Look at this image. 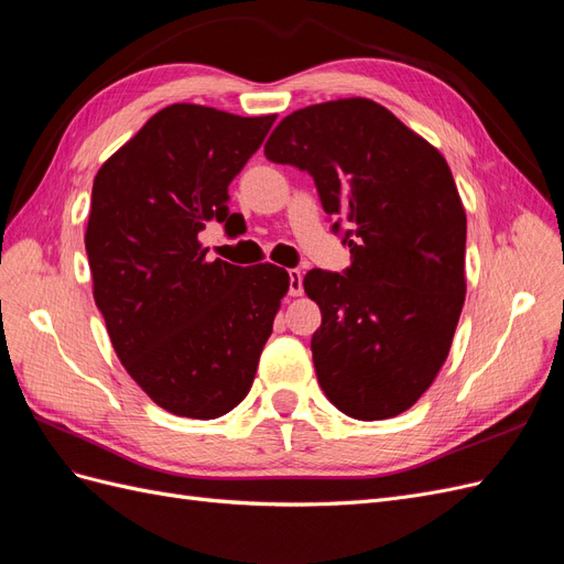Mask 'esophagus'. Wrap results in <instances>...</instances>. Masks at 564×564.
Returning <instances> with one entry per match:
<instances>
[{"instance_id":"esophagus-1","label":"esophagus","mask_w":564,"mask_h":564,"mask_svg":"<svg viewBox=\"0 0 564 564\" xmlns=\"http://www.w3.org/2000/svg\"><path fill=\"white\" fill-rule=\"evenodd\" d=\"M289 294L301 296L303 294V275L301 270H289Z\"/></svg>"}]
</instances>
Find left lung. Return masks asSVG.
<instances>
[{
    "label": "left lung",
    "instance_id": "left-lung-1",
    "mask_svg": "<svg viewBox=\"0 0 564 564\" xmlns=\"http://www.w3.org/2000/svg\"><path fill=\"white\" fill-rule=\"evenodd\" d=\"M265 158L313 176L350 247L344 272L303 278L322 313L324 395L360 421L406 412L445 365L466 299V212L445 158L369 98L286 115Z\"/></svg>",
    "mask_w": 564,
    "mask_h": 564
}]
</instances>
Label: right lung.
Masks as SVG:
<instances>
[{"label": "right lung", "instance_id": "1", "mask_svg": "<svg viewBox=\"0 0 564 564\" xmlns=\"http://www.w3.org/2000/svg\"><path fill=\"white\" fill-rule=\"evenodd\" d=\"M272 122L174 104L94 178V301L129 377L176 416L218 419L247 398L289 289L284 268L209 261L197 240L214 218L242 220L228 185Z\"/></svg>", "mask_w": 564, "mask_h": 564}]
</instances>
